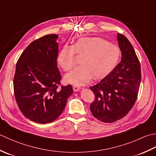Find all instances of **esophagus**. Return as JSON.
I'll return each instance as SVG.
<instances>
[{"instance_id":"esophagus-1","label":"esophagus","mask_w":156,"mask_h":156,"mask_svg":"<svg viewBox=\"0 0 156 156\" xmlns=\"http://www.w3.org/2000/svg\"><path fill=\"white\" fill-rule=\"evenodd\" d=\"M73 89L74 91H78L81 90V87L78 86V85H74L73 87Z\"/></svg>"}]
</instances>
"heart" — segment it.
Wrapping results in <instances>:
<instances>
[{
    "instance_id": "b5f03b06",
    "label": "heart",
    "mask_w": 156,
    "mask_h": 156,
    "mask_svg": "<svg viewBox=\"0 0 156 156\" xmlns=\"http://www.w3.org/2000/svg\"><path fill=\"white\" fill-rule=\"evenodd\" d=\"M75 54L82 56V65L66 75L65 81L72 84L85 85L93 77L99 79L109 75L118 64L120 50L118 46L101 37H81L73 46L65 45L60 50L57 60L65 71L75 65Z\"/></svg>"
}]
</instances>
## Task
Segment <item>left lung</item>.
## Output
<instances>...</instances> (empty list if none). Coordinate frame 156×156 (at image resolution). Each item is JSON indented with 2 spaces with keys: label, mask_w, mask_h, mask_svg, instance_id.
Wrapping results in <instances>:
<instances>
[{
  "label": "left lung",
  "mask_w": 156,
  "mask_h": 156,
  "mask_svg": "<svg viewBox=\"0 0 156 156\" xmlns=\"http://www.w3.org/2000/svg\"><path fill=\"white\" fill-rule=\"evenodd\" d=\"M117 40L121 61L99 83L90 87L95 95L91 112L104 122H114L126 116L134 106L140 86V63L132 44L119 33Z\"/></svg>",
  "instance_id": "8db88e82"
}]
</instances>
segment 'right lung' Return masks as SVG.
<instances>
[{"label": "right lung", "mask_w": 156, "mask_h": 156, "mask_svg": "<svg viewBox=\"0 0 156 156\" xmlns=\"http://www.w3.org/2000/svg\"><path fill=\"white\" fill-rule=\"evenodd\" d=\"M56 34L46 35L31 42L16 65L14 93L25 117L41 124L51 122L61 114L73 90L62 86L57 67L58 44Z\"/></svg>", "instance_id": "add662e5"}]
</instances>
